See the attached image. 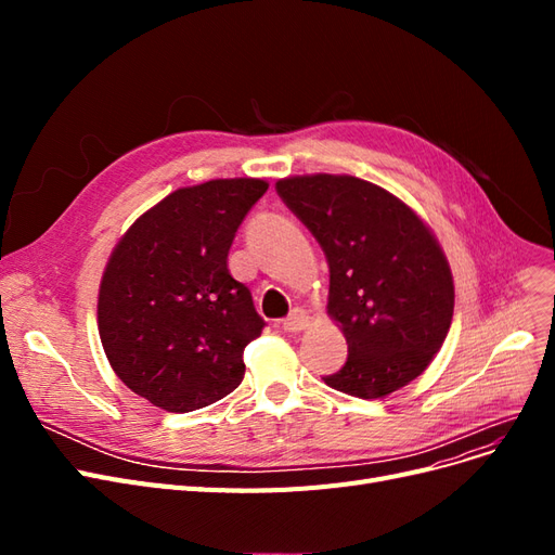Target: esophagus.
<instances>
[{"instance_id": "obj_1", "label": "esophagus", "mask_w": 555, "mask_h": 555, "mask_svg": "<svg viewBox=\"0 0 555 555\" xmlns=\"http://www.w3.org/2000/svg\"><path fill=\"white\" fill-rule=\"evenodd\" d=\"M308 322H310L308 312H306V310H300V308H296V310H292V312H289V317H284V319H282V328H284V331H289V333H296V331H304V328L308 326Z\"/></svg>"}]
</instances>
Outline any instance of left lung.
Listing matches in <instances>:
<instances>
[{
    "label": "left lung",
    "mask_w": 555,
    "mask_h": 555,
    "mask_svg": "<svg viewBox=\"0 0 555 555\" xmlns=\"http://www.w3.org/2000/svg\"><path fill=\"white\" fill-rule=\"evenodd\" d=\"M275 192L322 245L328 314L347 361L322 377L357 398H384L422 375L453 317V280L442 247L398 196L354 176H296Z\"/></svg>",
    "instance_id": "8db88e82"
}]
</instances>
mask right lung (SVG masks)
I'll return each instance as SVG.
<instances>
[{"label":"right lung","mask_w":555,"mask_h":555,"mask_svg":"<svg viewBox=\"0 0 555 555\" xmlns=\"http://www.w3.org/2000/svg\"><path fill=\"white\" fill-rule=\"evenodd\" d=\"M266 190L257 178L176 190L129 227L106 263L96 306L106 357L166 412L206 408L243 382V351L266 322L227 257Z\"/></svg>","instance_id":"right-lung-1"}]
</instances>
